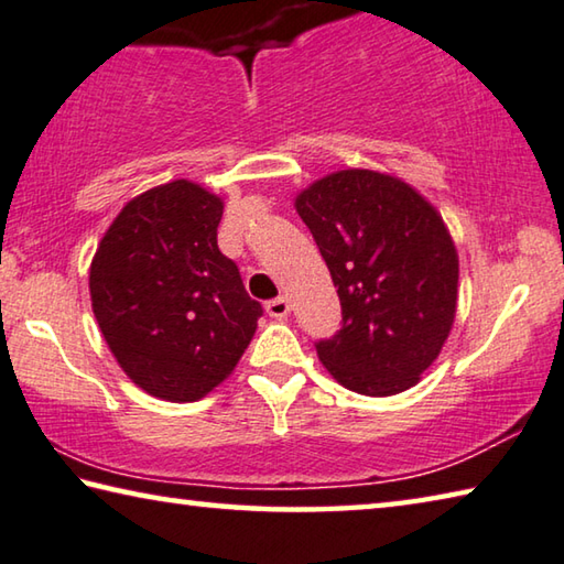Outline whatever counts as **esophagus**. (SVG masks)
I'll list each match as a JSON object with an SVG mask.
<instances>
[{
  "label": "esophagus",
  "mask_w": 564,
  "mask_h": 564,
  "mask_svg": "<svg viewBox=\"0 0 564 564\" xmlns=\"http://www.w3.org/2000/svg\"><path fill=\"white\" fill-rule=\"evenodd\" d=\"M264 310H267V314H270V317H274V319H284L290 314V300L288 297H276V300H270L264 304Z\"/></svg>",
  "instance_id": "34e87169"
}]
</instances>
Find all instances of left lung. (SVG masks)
<instances>
[{
    "mask_svg": "<svg viewBox=\"0 0 564 564\" xmlns=\"http://www.w3.org/2000/svg\"><path fill=\"white\" fill-rule=\"evenodd\" d=\"M341 302L317 357L344 389L393 397L421 381L458 307V252L441 213L389 173L347 167L294 197Z\"/></svg>",
    "mask_w": 564,
    "mask_h": 564,
    "instance_id": "left-lung-1",
    "label": "left lung"
}]
</instances>
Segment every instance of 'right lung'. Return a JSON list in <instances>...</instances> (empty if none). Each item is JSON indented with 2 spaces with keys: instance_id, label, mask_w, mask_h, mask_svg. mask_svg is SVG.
<instances>
[{
  "instance_id": "obj_1",
  "label": "right lung",
  "mask_w": 564,
  "mask_h": 564,
  "mask_svg": "<svg viewBox=\"0 0 564 564\" xmlns=\"http://www.w3.org/2000/svg\"><path fill=\"white\" fill-rule=\"evenodd\" d=\"M223 197L193 181L135 195L108 225L88 272L108 349L138 389L185 403L230 377L260 302L217 247Z\"/></svg>"
}]
</instances>
